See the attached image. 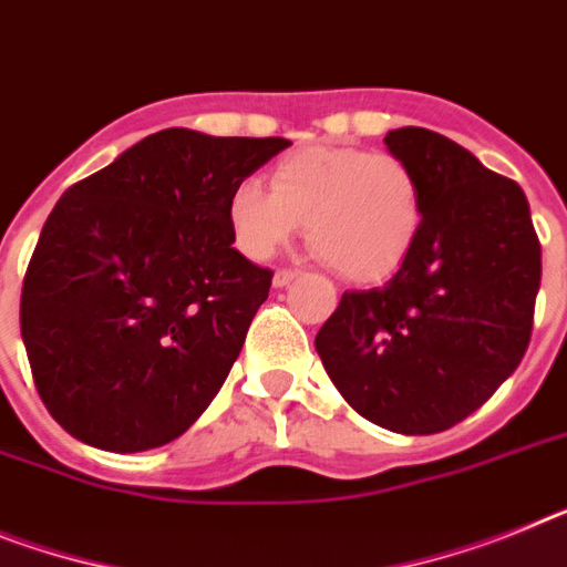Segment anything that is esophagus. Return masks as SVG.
Here are the masks:
<instances>
[{
    "label": "esophagus",
    "mask_w": 567,
    "mask_h": 567,
    "mask_svg": "<svg viewBox=\"0 0 567 567\" xmlns=\"http://www.w3.org/2000/svg\"><path fill=\"white\" fill-rule=\"evenodd\" d=\"M295 278H298V269H278L272 278V284L280 289V287H289Z\"/></svg>",
    "instance_id": "obj_1"
}]
</instances>
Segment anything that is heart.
I'll list each match as a JSON object with an SVG mask.
<instances>
[{"instance_id":"b5f03b06","label":"heart","mask_w":567,"mask_h":567,"mask_svg":"<svg viewBox=\"0 0 567 567\" xmlns=\"http://www.w3.org/2000/svg\"><path fill=\"white\" fill-rule=\"evenodd\" d=\"M237 249L272 258L307 229L309 249L341 278L375 284L399 272L424 224V186L408 159L350 145H312L287 154L258 181L229 195Z\"/></svg>"}]
</instances>
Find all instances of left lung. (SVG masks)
<instances>
[{
	"instance_id": "left-lung-1",
	"label": "left lung",
	"mask_w": 567,
	"mask_h": 567,
	"mask_svg": "<svg viewBox=\"0 0 567 567\" xmlns=\"http://www.w3.org/2000/svg\"><path fill=\"white\" fill-rule=\"evenodd\" d=\"M424 186V224L384 287L343 292L316 336L338 393L404 435L453 427L519 367L542 246L519 183L427 128L386 132Z\"/></svg>"
}]
</instances>
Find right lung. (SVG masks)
<instances>
[{
  "mask_svg": "<svg viewBox=\"0 0 567 567\" xmlns=\"http://www.w3.org/2000/svg\"><path fill=\"white\" fill-rule=\"evenodd\" d=\"M284 137L148 134L68 188L19 323L42 404L111 453L174 442L224 386L272 272L235 249L229 195Z\"/></svg>",
  "mask_w": 567,
  "mask_h": 567,
  "instance_id": "1",
  "label": "right lung"
}]
</instances>
